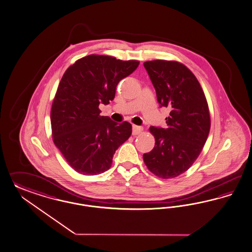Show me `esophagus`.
<instances>
[{"label": "esophagus", "instance_id": "1", "mask_svg": "<svg viewBox=\"0 0 252 252\" xmlns=\"http://www.w3.org/2000/svg\"><path fill=\"white\" fill-rule=\"evenodd\" d=\"M142 130H143L142 126H139L133 125V126H132V134H133V135H138L139 133H141Z\"/></svg>", "mask_w": 252, "mask_h": 252}]
</instances>
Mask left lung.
Wrapping results in <instances>:
<instances>
[{"label": "left lung", "mask_w": 252, "mask_h": 252, "mask_svg": "<svg viewBox=\"0 0 252 252\" xmlns=\"http://www.w3.org/2000/svg\"><path fill=\"white\" fill-rule=\"evenodd\" d=\"M157 92L160 107L170 110L166 126H151L156 145L143 160L162 179L175 178L189 169L205 145L210 129L208 102L199 82L177 61L143 63Z\"/></svg>", "instance_id": "8db88e82"}]
</instances>
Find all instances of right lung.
<instances>
[{"label": "right lung", "instance_id": "obj_1", "mask_svg": "<svg viewBox=\"0 0 252 252\" xmlns=\"http://www.w3.org/2000/svg\"><path fill=\"white\" fill-rule=\"evenodd\" d=\"M139 64L89 55L65 71L51 109L53 140L76 172L97 175L107 171L115 151L130 137L131 124L100 116L98 106L113 100L119 82Z\"/></svg>", "mask_w": 252, "mask_h": 252}]
</instances>
